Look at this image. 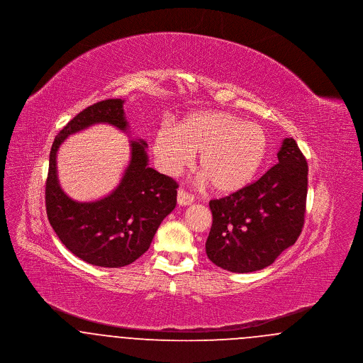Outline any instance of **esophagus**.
Listing matches in <instances>:
<instances>
[{
  "label": "esophagus",
  "instance_id": "obj_1",
  "mask_svg": "<svg viewBox=\"0 0 363 363\" xmlns=\"http://www.w3.org/2000/svg\"><path fill=\"white\" fill-rule=\"evenodd\" d=\"M177 200H178V204L179 206H190L193 201H194V197L189 194V193H186L184 189L178 190V196H177Z\"/></svg>",
  "mask_w": 363,
  "mask_h": 363
}]
</instances>
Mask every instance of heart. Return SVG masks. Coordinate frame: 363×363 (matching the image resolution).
Segmentation results:
<instances>
[{
    "instance_id": "obj_1",
    "label": "heart",
    "mask_w": 363,
    "mask_h": 363,
    "mask_svg": "<svg viewBox=\"0 0 363 363\" xmlns=\"http://www.w3.org/2000/svg\"><path fill=\"white\" fill-rule=\"evenodd\" d=\"M159 169L177 175L199 156L201 181L220 194L247 186L259 170L268 150L265 130L225 111H196L177 126L163 123L154 136Z\"/></svg>"
}]
</instances>
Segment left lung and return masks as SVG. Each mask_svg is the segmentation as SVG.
<instances>
[{
  "label": "left lung",
  "instance_id": "obj_1",
  "mask_svg": "<svg viewBox=\"0 0 363 363\" xmlns=\"http://www.w3.org/2000/svg\"><path fill=\"white\" fill-rule=\"evenodd\" d=\"M277 162L256 182L211 200L208 259L230 272L271 265L298 240L306 209L308 163L294 138H284Z\"/></svg>",
  "mask_w": 363,
  "mask_h": 363
}]
</instances>
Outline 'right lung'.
<instances>
[{
  "instance_id": "right-lung-1",
  "label": "right lung",
  "mask_w": 363,
  "mask_h": 363,
  "mask_svg": "<svg viewBox=\"0 0 363 363\" xmlns=\"http://www.w3.org/2000/svg\"><path fill=\"white\" fill-rule=\"evenodd\" d=\"M96 123L128 132L122 99H107L80 111L55 136L46 181V212L67 249L88 264L120 268L143 256L156 230L177 204V182L148 167L147 143L130 141V160L118 186L104 199L80 203L62 190L57 152L65 138Z\"/></svg>"
}]
</instances>
